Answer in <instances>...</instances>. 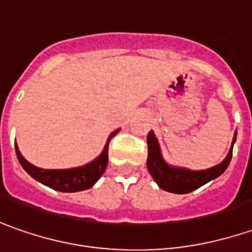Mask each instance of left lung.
I'll list each match as a JSON object with an SVG mask.
<instances>
[{"instance_id":"left-lung-1","label":"left lung","mask_w":252,"mask_h":252,"mask_svg":"<svg viewBox=\"0 0 252 252\" xmlns=\"http://www.w3.org/2000/svg\"><path fill=\"white\" fill-rule=\"evenodd\" d=\"M236 136H237V132L234 134L231 148H230L224 160L211 169L196 171V170H188L184 167H176V166L167 164L161 156L159 142L153 134V131H151L148 134V139H146L148 141L146 166H148V170H149L153 180L158 183V186L160 187L161 189L173 192V194H188L224 173V170L227 169L230 160H231L233 145L236 142Z\"/></svg>"}]
</instances>
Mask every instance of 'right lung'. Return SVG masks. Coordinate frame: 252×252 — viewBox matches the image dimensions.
<instances>
[{"label": "right lung", "mask_w": 252, "mask_h": 252, "mask_svg": "<svg viewBox=\"0 0 252 252\" xmlns=\"http://www.w3.org/2000/svg\"><path fill=\"white\" fill-rule=\"evenodd\" d=\"M118 131L120 129H116L114 132H111L107 142L104 145L103 152L100 153V156H97L91 163H88L85 166H81V167H75V169H40V167L33 166L32 163H29L23 158L22 153L19 152L16 145H15V149H16V156H18L19 163L22 164L25 171L28 174H31L34 180H37L39 183L50 187V188H53L56 191H61V192H78V191H83V189H88L92 186H94V183L104 173V170L107 167V163H109V143L111 141V138L117 134Z\"/></svg>", "instance_id": "add662e5"}]
</instances>
